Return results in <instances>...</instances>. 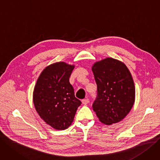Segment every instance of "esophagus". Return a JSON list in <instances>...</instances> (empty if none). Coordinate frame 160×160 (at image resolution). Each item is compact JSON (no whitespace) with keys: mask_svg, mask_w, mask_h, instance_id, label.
<instances>
[{"mask_svg":"<svg viewBox=\"0 0 160 160\" xmlns=\"http://www.w3.org/2000/svg\"><path fill=\"white\" fill-rule=\"evenodd\" d=\"M89 99H82V104H84V105H87L88 103H89Z\"/></svg>","mask_w":160,"mask_h":160,"instance_id":"1","label":"esophagus"}]
</instances>
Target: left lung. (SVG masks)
Masks as SVG:
<instances>
[{"label": "left lung", "mask_w": 160, "mask_h": 160, "mask_svg": "<svg viewBox=\"0 0 160 160\" xmlns=\"http://www.w3.org/2000/svg\"><path fill=\"white\" fill-rule=\"evenodd\" d=\"M92 70L98 86L93 110L105 125L120 122L135 101L134 83L128 68L122 62L108 57L94 63Z\"/></svg>", "instance_id": "left-lung-1"}]
</instances>
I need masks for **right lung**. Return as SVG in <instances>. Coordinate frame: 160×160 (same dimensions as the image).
I'll return each instance as SVG.
<instances>
[{
  "mask_svg": "<svg viewBox=\"0 0 160 160\" xmlns=\"http://www.w3.org/2000/svg\"><path fill=\"white\" fill-rule=\"evenodd\" d=\"M74 65L64 62L45 67L37 80L33 102L38 113L47 125L56 130H65L74 121L81 104L75 98L69 78Z\"/></svg>",
  "mask_w": 160,
  "mask_h": 160,
  "instance_id": "obj_1",
  "label": "right lung"
}]
</instances>
